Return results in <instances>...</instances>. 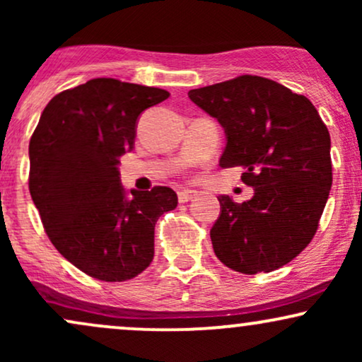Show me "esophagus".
Returning <instances> with one entry per match:
<instances>
[{
  "label": "esophagus",
  "instance_id": "1",
  "mask_svg": "<svg viewBox=\"0 0 362 362\" xmlns=\"http://www.w3.org/2000/svg\"><path fill=\"white\" fill-rule=\"evenodd\" d=\"M195 195H197V190H192V189L180 190V192H178V202H182V204H184V202L192 201Z\"/></svg>",
  "mask_w": 362,
  "mask_h": 362
}]
</instances>
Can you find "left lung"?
Instances as JSON below:
<instances>
[{"label":"left lung","mask_w":362,"mask_h":362,"mask_svg":"<svg viewBox=\"0 0 362 362\" xmlns=\"http://www.w3.org/2000/svg\"><path fill=\"white\" fill-rule=\"evenodd\" d=\"M189 98L224 129L219 167H243L253 189L242 204L218 197L216 257L242 274L276 271L317 233L332 187L327 126L305 95L252 74L190 90Z\"/></svg>","instance_id":"1"}]
</instances>
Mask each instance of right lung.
<instances>
[{
	"mask_svg": "<svg viewBox=\"0 0 362 362\" xmlns=\"http://www.w3.org/2000/svg\"><path fill=\"white\" fill-rule=\"evenodd\" d=\"M167 90L95 78L61 91L32 134V201L57 252L95 279L136 277L155 255V224L175 209L170 187L120 184L119 156L134 148L139 115Z\"/></svg>",
	"mask_w": 362,
	"mask_h": 362,
	"instance_id": "right-lung-1",
	"label": "right lung"
}]
</instances>
